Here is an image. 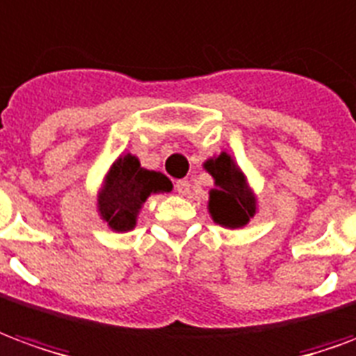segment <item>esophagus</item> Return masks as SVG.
Masks as SVG:
<instances>
[{
  "instance_id": "obj_1",
  "label": "esophagus",
  "mask_w": 356,
  "mask_h": 356,
  "mask_svg": "<svg viewBox=\"0 0 356 356\" xmlns=\"http://www.w3.org/2000/svg\"><path fill=\"white\" fill-rule=\"evenodd\" d=\"M175 191H177L181 196H185V194H188V191H191V183H188L186 179H179V181H175Z\"/></svg>"
}]
</instances>
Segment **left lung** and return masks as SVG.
<instances>
[{
	"label": "left lung",
	"instance_id": "left-lung-1",
	"mask_svg": "<svg viewBox=\"0 0 356 356\" xmlns=\"http://www.w3.org/2000/svg\"><path fill=\"white\" fill-rule=\"evenodd\" d=\"M204 168L216 179V186L209 193V213L213 221L223 227H244L255 213L254 193L248 188L246 177L232 162L227 152L208 160Z\"/></svg>",
	"mask_w": 356,
	"mask_h": 356
}]
</instances>
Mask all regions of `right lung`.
Instances as JSON below:
<instances>
[{
    "label": "right lung",
    "instance_id": "obj_1",
    "mask_svg": "<svg viewBox=\"0 0 356 356\" xmlns=\"http://www.w3.org/2000/svg\"><path fill=\"white\" fill-rule=\"evenodd\" d=\"M170 191L171 181L163 173L140 168L139 160L131 154L120 156L104 179L99 194V211L110 229L131 231L148 196Z\"/></svg>",
    "mask_w": 356,
    "mask_h": 356
}]
</instances>
